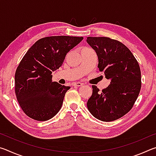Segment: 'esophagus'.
Returning <instances> with one entry per match:
<instances>
[{
    "instance_id": "esophagus-1",
    "label": "esophagus",
    "mask_w": 156,
    "mask_h": 156,
    "mask_svg": "<svg viewBox=\"0 0 156 156\" xmlns=\"http://www.w3.org/2000/svg\"><path fill=\"white\" fill-rule=\"evenodd\" d=\"M73 85L76 86V87H80L82 85H83V83H80V82H76V83H73Z\"/></svg>"
}]
</instances>
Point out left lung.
Wrapping results in <instances>:
<instances>
[{"label":"left lung","mask_w":156,"mask_h":156,"mask_svg":"<svg viewBox=\"0 0 156 156\" xmlns=\"http://www.w3.org/2000/svg\"><path fill=\"white\" fill-rule=\"evenodd\" d=\"M87 42L96 51L100 72L111 81L100 91L92 85L93 93L87 108L95 118L104 122L118 120L133 107L141 89L140 68L125 44L109 37H87Z\"/></svg>","instance_id":"left-lung-1"}]
</instances>
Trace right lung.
Listing matches in <instances>:
<instances>
[{
  "mask_svg": "<svg viewBox=\"0 0 156 156\" xmlns=\"http://www.w3.org/2000/svg\"><path fill=\"white\" fill-rule=\"evenodd\" d=\"M83 37L57 36L39 39L28 49L15 73V94L28 117L46 121L61 109L70 87L52 82V72L62 65L66 55Z\"/></svg>",
  "mask_w": 156,
  "mask_h": 156,
  "instance_id": "add662e5",
  "label": "right lung"
}]
</instances>
